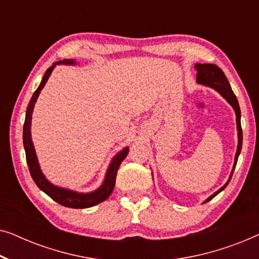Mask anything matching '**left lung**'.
<instances>
[{
  "instance_id": "obj_1",
  "label": "left lung",
  "mask_w": 259,
  "mask_h": 259,
  "mask_svg": "<svg viewBox=\"0 0 259 259\" xmlns=\"http://www.w3.org/2000/svg\"><path fill=\"white\" fill-rule=\"evenodd\" d=\"M194 68L197 69V82L200 84H204V86L213 88L214 91H217L219 94L222 95L223 98L225 99L226 101L229 102L230 105L232 106V108L235 109L236 113V122H237V131H238V146H237V152L235 157V164H233V168L231 171V175H230V178L226 184L223 187H221L217 192H214L212 196L207 198L204 203H207L208 200H211L212 198H214L219 192H222L223 190L228 186V184L231 180L232 173L235 171V167L237 165V160H238V157L240 154V151H242V144H243V132H242V126H240V108L238 105V100H237L235 93H233L231 86H230L228 79H226L225 74L223 70L219 68L218 66L212 65V63H197L194 66Z\"/></svg>"
}]
</instances>
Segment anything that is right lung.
<instances>
[{
    "label": "right lung",
    "mask_w": 259,
    "mask_h": 259,
    "mask_svg": "<svg viewBox=\"0 0 259 259\" xmlns=\"http://www.w3.org/2000/svg\"><path fill=\"white\" fill-rule=\"evenodd\" d=\"M56 65H75L74 60H62V61H58L53 63L52 67H49L47 72L45 73L44 77L40 86L37 87V90L34 92L33 97H31L29 104H28L27 112H26V119H24V125H23V146L24 151H26V159L28 167H29V172L33 180L36 184L38 189L44 191L46 194H48L53 200H55L56 203L63 205L66 207H72V208H87L92 207L94 205H97L101 201L107 199L113 192L115 185V178H116V172H118L119 166L121 164L123 159L128 154V147H125L122 151H120L118 154L114 155V158L112 159L111 164H109L107 172H106L104 183L102 185L97 189L93 192L90 193H79L75 191L63 189V187H59L56 185H53L51 182H48V179L46 178L42 173L40 165H38L36 153H35V148L31 141V133H30V125H31V114H33V109L36 102L38 95H40L42 88L45 87L46 82H47L49 76L53 72V69L55 68Z\"/></svg>",
    "instance_id": "obj_1"
}]
</instances>
